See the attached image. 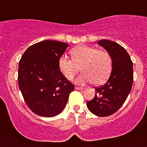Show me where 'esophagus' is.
Returning a JSON list of instances; mask_svg holds the SVG:
<instances>
[{
  "mask_svg": "<svg viewBox=\"0 0 147 147\" xmlns=\"http://www.w3.org/2000/svg\"><path fill=\"white\" fill-rule=\"evenodd\" d=\"M75 90H83V88L82 87H78V86H75Z\"/></svg>",
  "mask_w": 147,
  "mask_h": 147,
  "instance_id": "obj_1",
  "label": "esophagus"
}]
</instances>
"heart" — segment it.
I'll use <instances>...</instances> for the list:
<instances>
[{
  "instance_id": "b5f03b06",
  "label": "heart",
  "mask_w": 147,
  "mask_h": 147,
  "mask_svg": "<svg viewBox=\"0 0 147 147\" xmlns=\"http://www.w3.org/2000/svg\"><path fill=\"white\" fill-rule=\"evenodd\" d=\"M71 54L72 59L62 55L59 59L61 72L68 80H72L80 68L83 72L76 82L81 85L91 82L101 85L110 77L112 58L106 50L83 45L74 48Z\"/></svg>"
}]
</instances>
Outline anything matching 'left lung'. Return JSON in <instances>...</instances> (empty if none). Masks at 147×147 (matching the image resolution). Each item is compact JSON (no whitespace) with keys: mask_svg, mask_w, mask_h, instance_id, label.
<instances>
[{"mask_svg":"<svg viewBox=\"0 0 147 147\" xmlns=\"http://www.w3.org/2000/svg\"><path fill=\"white\" fill-rule=\"evenodd\" d=\"M112 58V72L104 85L95 88V97L87 102L89 111L95 115H113L125 102L132 88L133 62L126 50L114 41H98Z\"/></svg>","mask_w":147,"mask_h":147,"instance_id":"left-lung-1","label":"left lung"}]
</instances>
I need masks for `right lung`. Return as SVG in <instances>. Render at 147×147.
I'll return each instance as SVG.
<instances>
[{
  "label": "right lung",
  "mask_w": 147,
  "mask_h": 147,
  "mask_svg": "<svg viewBox=\"0 0 147 147\" xmlns=\"http://www.w3.org/2000/svg\"><path fill=\"white\" fill-rule=\"evenodd\" d=\"M68 44L45 40L25 50L18 63V86L29 109L52 117L63 111L75 86L64 77L59 59Z\"/></svg>",
  "instance_id": "obj_1"
}]
</instances>
